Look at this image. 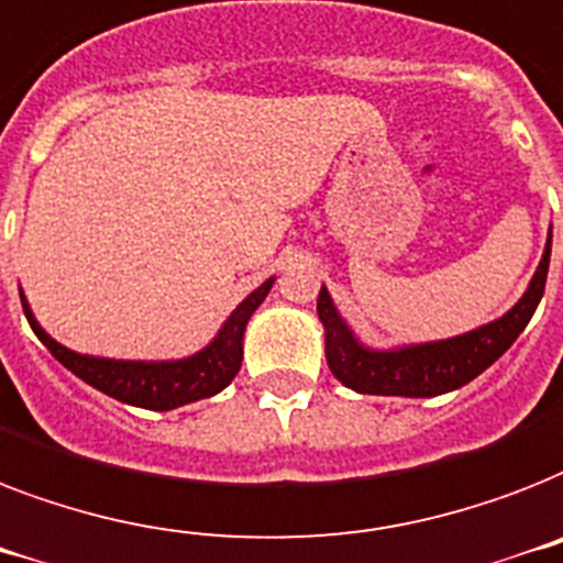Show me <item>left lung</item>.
<instances>
[{
  "instance_id": "1",
  "label": "left lung",
  "mask_w": 563,
  "mask_h": 563,
  "mask_svg": "<svg viewBox=\"0 0 563 563\" xmlns=\"http://www.w3.org/2000/svg\"><path fill=\"white\" fill-rule=\"evenodd\" d=\"M552 229L543 246L541 264L534 269L526 294L500 319L474 331L435 343L398 345V349H368L357 340L349 322L340 317L334 299L322 285L317 299L319 322L325 328L328 368L343 386L360 395H404V398H433L471 384L494 360L509 352L520 331L529 325L541 302L547 273H550Z\"/></svg>"
}]
</instances>
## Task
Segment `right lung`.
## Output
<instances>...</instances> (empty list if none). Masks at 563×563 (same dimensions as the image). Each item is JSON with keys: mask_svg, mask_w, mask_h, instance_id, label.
<instances>
[{"mask_svg": "<svg viewBox=\"0 0 563 563\" xmlns=\"http://www.w3.org/2000/svg\"><path fill=\"white\" fill-rule=\"evenodd\" d=\"M273 282L276 276L255 287L253 294L229 313L218 336L206 349L179 360H112L71 352L43 331V325L31 313L25 294H20V299L25 319L40 336V343L46 345L71 375H78L80 380H87L98 393L110 395L115 401L165 412V409H177L183 404L200 401V398H211L235 380L241 360H244L246 322L255 308L267 299Z\"/></svg>", "mask_w": 563, "mask_h": 563, "instance_id": "1", "label": "right lung"}]
</instances>
